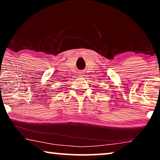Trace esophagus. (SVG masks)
<instances>
[{"label":"esophagus","instance_id":"1","mask_svg":"<svg viewBox=\"0 0 160 160\" xmlns=\"http://www.w3.org/2000/svg\"><path fill=\"white\" fill-rule=\"evenodd\" d=\"M82 73H83V72H80V74H81L80 75H82Z\"/></svg>","mask_w":160,"mask_h":160}]
</instances>
